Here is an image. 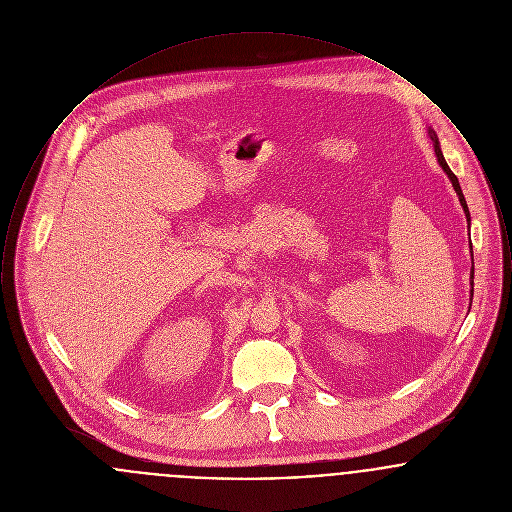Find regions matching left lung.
I'll list each match as a JSON object with an SVG mask.
<instances>
[{
  "mask_svg": "<svg viewBox=\"0 0 512 512\" xmlns=\"http://www.w3.org/2000/svg\"><path fill=\"white\" fill-rule=\"evenodd\" d=\"M428 138H430L432 144H434V153H436V157H438L439 167L447 174L449 182L453 184L455 194H457L459 201H461L464 217H466V222H468V234H470V211H468V205H466V199H464L463 190H461V184H459V178L449 169V165H447V161H445V157H443V153H441V147H439L438 134H436L432 128H428ZM468 245H470V259H472V268H470V305H472V295H474V255H472V244ZM468 311H470V309H468Z\"/></svg>",
  "mask_w": 512,
  "mask_h": 512,
  "instance_id": "8db88e82",
  "label": "left lung"
}]
</instances>
